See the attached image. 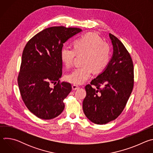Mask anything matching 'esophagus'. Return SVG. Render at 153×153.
Instances as JSON below:
<instances>
[{
	"mask_svg": "<svg viewBox=\"0 0 153 153\" xmlns=\"http://www.w3.org/2000/svg\"><path fill=\"white\" fill-rule=\"evenodd\" d=\"M72 88H73V90H76L79 88V86L77 85H72Z\"/></svg>",
	"mask_w": 153,
	"mask_h": 153,
	"instance_id": "esophagus-1",
	"label": "esophagus"
}]
</instances>
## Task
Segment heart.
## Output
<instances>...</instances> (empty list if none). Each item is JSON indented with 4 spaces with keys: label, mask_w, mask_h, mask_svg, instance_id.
<instances>
[{
    "label": "heart",
    "mask_w": 153,
    "mask_h": 153,
    "mask_svg": "<svg viewBox=\"0 0 153 153\" xmlns=\"http://www.w3.org/2000/svg\"><path fill=\"white\" fill-rule=\"evenodd\" d=\"M84 54V65L75 68L66 76V80L73 84L80 85L88 80L92 68L99 72L103 70L110 62L111 49L108 43L94 33H87L74 42V47L65 46L60 52L61 60L67 68L71 67L77 55Z\"/></svg>",
    "instance_id": "heart-1"
}]
</instances>
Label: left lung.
<instances>
[{"label": "left lung", "mask_w": 153, "mask_h": 153, "mask_svg": "<svg viewBox=\"0 0 153 153\" xmlns=\"http://www.w3.org/2000/svg\"><path fill=\"white\" fill-rule=\"evenodd\" d=\"M109 36L113 46L112 58L105 70L85 86L86 96L83 101L86 117L98 125L114 120L122 113L134 86L132 59L116 36Z\"/></svg>", "instance_id": "1"}]
</instances>
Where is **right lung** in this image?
I'll use <instances>...</instances> for the list:
<instances>
[{
	"instance_id": "obj_1",
	"label": "right lung",
	"mask_w": 153,
	"mask_h": 153,
	"mask_svg": "<svg viewBox=\"0 0 153 153\" xmlns=\"http://www.w3.org/2000/svg\"><path fill=\"white\" fill-rule=\"evenodd\" d=\"M80 31L78 28L50 27L33 37L24 48L18 85L25 105L40 119H54L64 110L63 100L72 87L70 83L60 82V52L63 43ZM51 82L55 85L53 89Z\"/></svg>"
}]
</instances>
